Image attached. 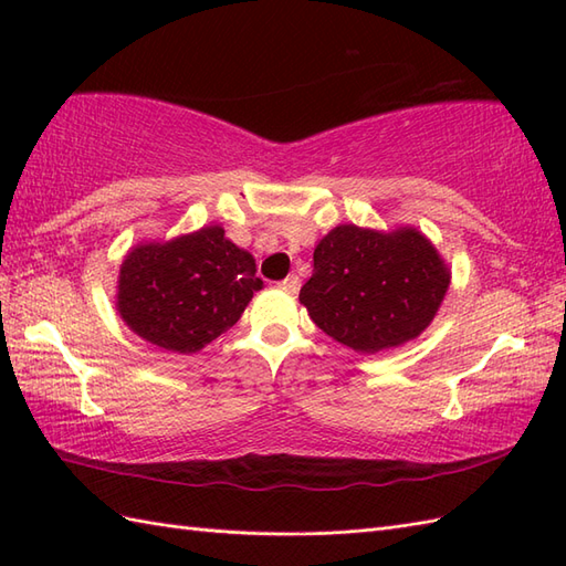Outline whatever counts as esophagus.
Masks as SVG:
<instances>
[{
	"instance_id": "1",
	"label": "esophagus",
	"mask_w": 566,
	"mask_h": 566,
	"mask_svg": "<svg viewBox=\"0 0 566 566\" xmlns=\"http://www.w3.org/2000/svg\"><path fill=\"white\" fill-rule=\"evenodd\" d=\"M280 286H282L284 292L296 294V292H298V286H302V280H298L296 274H290V276H286V280H282V282H280Z\"/></svg>"
}]
</instances>
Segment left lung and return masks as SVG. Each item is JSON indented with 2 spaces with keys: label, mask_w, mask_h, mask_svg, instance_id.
I'll return each mask as SVG.
<instances>
[{
  "label": "left lung",
  "mask_w": 566,
  "mask_h": 566,
  "mask_svg": "<svg viewBox=\"0 0 566 566\" xmlns=\"http://www.w3.org/2000/svg\"><path fill=\"white\" fill-rule=\"evenodd\" d=\"M448 286L450 268L416 228L381 233L343 223L316 245L298 302L333 340L375 355L418 338Z\"/></svg>",
  "instance_id": "obj_1"
}]
</instances>
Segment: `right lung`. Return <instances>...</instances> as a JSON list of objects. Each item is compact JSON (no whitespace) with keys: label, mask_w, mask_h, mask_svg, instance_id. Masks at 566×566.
<instances>
[{"label":"right lung","mask_w":566,"mask_h":566,"mask_svg":"<svg viewBox=\"0 0 566 566\" xmlns=\"http://www.w3.org/2000/svg\"><path fill=\"white\" fill-rule=\"evenodd\" d=\"M255 260L226 238L221 226H203L167 243H140L118 272L116 311L143 340L191 355L235 326L262 290Z\"/></svg>","instance_id":"1"}]
</instances>
